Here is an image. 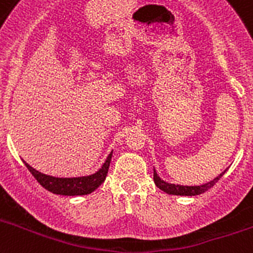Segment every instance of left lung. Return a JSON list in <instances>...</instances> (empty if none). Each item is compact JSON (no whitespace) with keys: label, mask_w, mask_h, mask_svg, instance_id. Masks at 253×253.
I'll return each instance as SVG.
<instances>
[{"label":"left lung","mask_w":253,"mask_h":253,"mask_svg":"<svg viewBox=\"0 0 253 253\" xmlns=\"http://www.w3.org/2000/svg\"><path fill=\"white\" fill-rule=\"evenodd\" d=\"M227 171V169H225ZM224 171V172H225ZM224 172H222L220 175L216 176L214 180L209 181L204 185H199V186H182V185H175V184H169L166 181L161 180L160 176L157 175L156 169L153 171V180L154 184L157 185L158 189H161L162 191H165L166 194H169V195H181V196H195L200 195V194L205 193L210 187H213L214 185L219 181V178L224 175Z\"/></svg>","instance_id":"1"}]
</instances>
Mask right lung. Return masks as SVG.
I'll use <instances>...</instances> for the list:
<instances>
[{"instance_id":"right-lung-1","label":"right lung","mask_w":253,"mask_h":253,"mask_svg":"<svg viewBox=\"0 0 253 253\" xmlns=\"http://www.w3.org/2000/svg\"><path fill=\"white\" fill-rule=\"evenodd\" d=\"M111 156H113V152L107 156L106 161L99 171L90 176H82V177H54V176H49L37 171L26 162L25 166L31 172V175L37 178L38 182L50 193L67 196L87 195L95 191L105 181L109 166H110Z\"/></svg>"}]
</instances>
